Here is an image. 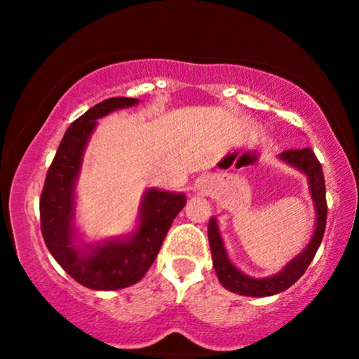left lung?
Instances as JSON below:
<instances>
[{"label":"left lung","instance_id":"1","mask_svg":"<svg viewBox=\"0 0 359 359\" xmlns=\"http://www.w3.org/2000/svg\"><path fill=\"white\" fill-rule=\"evenodd\" d=\"M280 160L292 165L302 174L307 175L309 180V191L311 197L314 201L316 209V229L312 233L311 241L304 248L297 257H294L290 262L283 266L278 273L271 275L265 278H253L245 275L236 266L229 262L228 253L224 250V243H222L219 228L214 217L209 219L208 236L209 246H211L212 253V265L216 270L217 278H219L221 285L228 288L229 292L234 294L246 295V297H269V295L280 294V292L287 290L288 287L294 285L297 280L302 277L304 271L311 265V262L316 257V251L323 241L325 219H327V204H325V184L323 167H320L319 160L314 155L311 148H299V150H287L278 155Z\"/></svg>","mask_w":359,"mask_h":359}]
</instances>
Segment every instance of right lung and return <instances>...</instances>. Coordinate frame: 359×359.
<instances>
[{"label":"right lung","mask_w":359,"mask_h":359,"mask_svg":"<svg viewBox=\"0 0 359 359\" xmlns=\"http://www.w3.org/2000/svg\"><path fill=\"white\" fill-rule=\"evenodd\" d=\"M138 102L135 97H109L86 111L65 131L45 177L40 197V226L45 245L62 269L93 290H118L140 282L155 262L175 216L187 203L182 192L148 189L133 233L96 245L84 243L77 236L74 191L97 119Z\"/></svg>","instance_id":"add662e5"}]
</instances>
